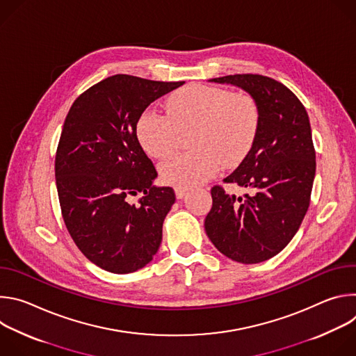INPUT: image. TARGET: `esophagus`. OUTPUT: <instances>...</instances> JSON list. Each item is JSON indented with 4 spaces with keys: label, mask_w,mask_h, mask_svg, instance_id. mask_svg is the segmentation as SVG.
Listing matches in <instances>:
<instances>
[{
    "label": "esophagus",
    "mask_w": 356,
    "mask_h": 356,
    "mask_svg": "<svg viewBox=\"0 0 356 356\" xmlns=\"http://www.w3.org/2000/svg\"><path fill=\"white\" fill-rule=\"evenodd\" d=\"M175 193H176V197L177 198H183L187 193H188V188L187 187H175Z\"/></svg>",
    "instance_id": "1"
}]
</instances>
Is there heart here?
<instances>
[{
  "instance_id": "1",
  "label": "heart",
  "mask_w": 356,
  "mask_h": 356,
  "mask_svg": "<svg viewBox=\"0 0 356 356\" xmlns=\"http://www.w3.org/2000/svg\"><path fill=\"white\" fill-rule=\"evenodd\" d=\"M259 120V106L250 94L191 84L168 99L166 113L145 110L136 122V136L147 155L163 159L177 149L181 134L193 131L194 150L161 166L165 183L190 187L217 176L224 165L241 163L257 138Z\"/></svg>"
}]
</instances>
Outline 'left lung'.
Here are the masks:
<instances>
[{
	"instance_id": "1",
	"label": "left lung",
	"mask_w": 356,
	"mask_h": 356,
	"mask_svg": "<svg viewBox=\"0 0 356 356\" xmlns=\"http://www.w3.org/2000/svg\"><path fill=\"white\" fill-rule=\"evenodd\" d=\"M248 91L261 111L249 154L224 179L249 188L235 197L222 186L211 188L213 207L204 228L214 246L241 264H259L283 250L298 231L316 176V150L306 108L284 84L261 74L211 79Z\"/></svg>"
}]
</instances>
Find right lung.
I'll return each instance as SVG.
<instances>
[{
	"instance_id": "add662e5",
	"label": "right lung",
	"mask_w": 356,
	"mask_h": 356,
	"mask_svg": "<svg viewBox=\"0 0 356 356\" xmlns=\"http://www.w3.org/2000/svg\"><path fill=\"white\" fill-rule=\"evenodd\" d=\"M184 81L129 74L101 80L80 94L60 134L55 176L66 228L83 255L111 273H132L154 259L176 200L155 187L158 172L143 152L136 122L146 107ZM142 192L138 207L128 195Z\"/></svg>"
}]
</instances>
